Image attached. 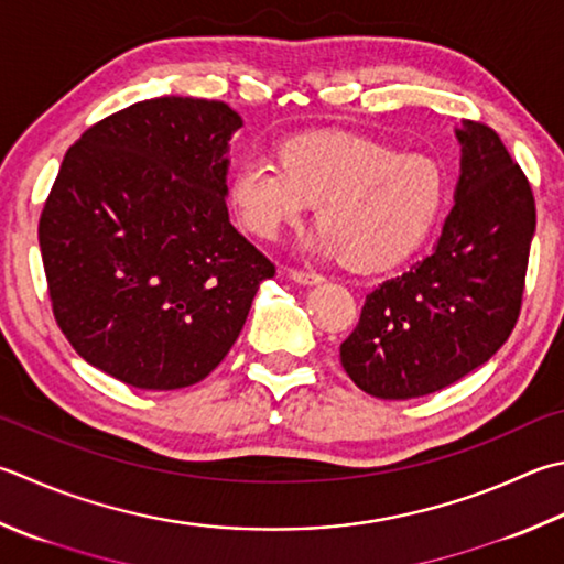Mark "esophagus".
Instances as JSON below:
<instances>
[{
  "label": "esophagus",
  "mask_w": 564,
  "mask_h": 564,
  "mask_svg": "<svg viewBox=\"0 0 564 564\" xmlns=\"http://www.w3.org/2000/svg\"><path fill=\"white\" fill-rule=\"evenodd\" d=\"M286 274H290V280L300 282V284H318V282H324V278H322V274H318V272H306V270L292 268Z\"/></svg>",
  "instance_id": "obj_1"
}]
</instances>
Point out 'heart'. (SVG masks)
<instances>
[{
	"label": "heart",
	"mask_w": 564,
	"mask_h": 564,
	"mask_svg": "<svg viewBox=\"0 0 564 564\" xmlns=\"http://www.w3.org/2000/svg\"><path fill=\"white\" fill-rule=\"evenodd\" d=\"M230 204L258 238L300 226L318 204L316 248L354 270H386L417 250L447 204V176L430 156L346 132L286 140L280 162L242 159L230 178Z\"/></svg>",
	"instance_id": "1"
}]
</instances>
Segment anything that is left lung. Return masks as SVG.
<instances>
[{
  "label": "left lung",
  "mask_w": 564,
  "mask_h": 564,
  "mask_svg": "<svg viewBox=\"0 0 564 564\" xmlns=\"http://www.w3.org/2000/svg\"><path fill=\"white\" fill-rule=\"evenodd\" d=\"M456 204L437 246L366 296L341 366L380 400H410L484 366L523 304L535 198L496 130L466 122Z\"/></svg>",
  "instance_id": "1"
}]
</instances>
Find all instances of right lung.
I'll use <instances>...</instances> for the list:
<instances>
[{"label":"right lung","instance_id":"right-lung-1","mask_svg":"<svg viewBox=\"0 0 564 564\" xmlns=\"http://www.w3.org/2000/svg\"><path fill=\"white\" fill-rule=\"evenodd\" d=\"M220 100L152 98L70 144L39 218L53 318L80 358L142 390L194 386L274 262L230 226Z\"/></svg>","mask_w":564,"mask_h":564}]
</instances>
